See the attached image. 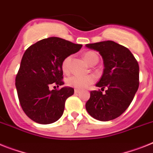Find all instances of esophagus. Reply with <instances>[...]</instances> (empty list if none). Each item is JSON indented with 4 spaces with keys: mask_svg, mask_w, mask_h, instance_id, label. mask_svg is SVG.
Here are the masks:
<instances>
[{
    "mask_svg": "<svg viewBox=\"0 0 153 153\" xmlns=\"http://www.w3.org/2000/svg\"><path fill=\"white\" fill-rule=\"evenodd\" d=\"M80 89H79V88H75V89H74V92H75V93H79V92H80Z\"/></svg>",
    "mask_w": 153,
    "mask_h": 153,
    "instance_id": "34e87169",
    "label": "esophagus"
}]
</instances>
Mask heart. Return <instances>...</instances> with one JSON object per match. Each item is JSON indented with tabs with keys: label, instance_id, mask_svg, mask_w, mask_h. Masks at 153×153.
Listing matches in <instances>:
<instances>
[{
	"label": "heart",
	"instance_id": "b5f03b06",
	"mask_svg": "<svg viewBox=\"0 0 153 153\" xmlns=\"http://www.w3.org/2000/svg\"><path fill=\"white\" fill-rule=\"evenodd\" d=\"M84 58L88 65H94L97 64L99 61L98 55L95 52L88 51L84 54ZM72 60V56H68L64 59L62 62V70L65 73H68L70 71L71 61ZM96 82V77L93 74H88V75H79V74H74L69 77L67 80V84L69 86L73 88L83 89L88 88L90 85L93 84Z\"/></svg>",
	"mask_w": 153,
	"mask_h": 153
}]
</instances>
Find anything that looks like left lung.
Masks as SVG:
<instances>
[{
    "mask_svg": "<svg viewBox=\"0 0 153 153\" xmlns=\"http://www.w3.org/2000/svg\"><path fill=\"white\" fill-rule=\"evenodd\" d=\"M85 47L97 51L104 64L103 73L96 85L104 90L90 92L85 108L90 116L108 121L120 116L132 102L139 85V66L127 47L114 41L89 43Z\"/></svg>",
    "mask_w": 153,
    "mask_h": 153,
    "instance_id": "1",
    "label": "left lung"
}]
</instances>
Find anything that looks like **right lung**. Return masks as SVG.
Listing matches in <instances>:
<instances>
[{"instance_id": "obj_1", "label": "right lung", "mask_w": 153, "mask_h": 153, "mask_svg": "<svg viewBox=\"0 0 153 153\" xmlns=\"http://www.w3.org/2000/svg\"><path fill=\"white\" fill-rule=\"evenodd\" d=\"M82 47L58 37H50L38 41L24 53L15 86L22 108L31 120L48 124L62 116L65 101L74 94V88L50 90L49 87L64 84L63 61Z\"/></svg>"}]
</instances>
